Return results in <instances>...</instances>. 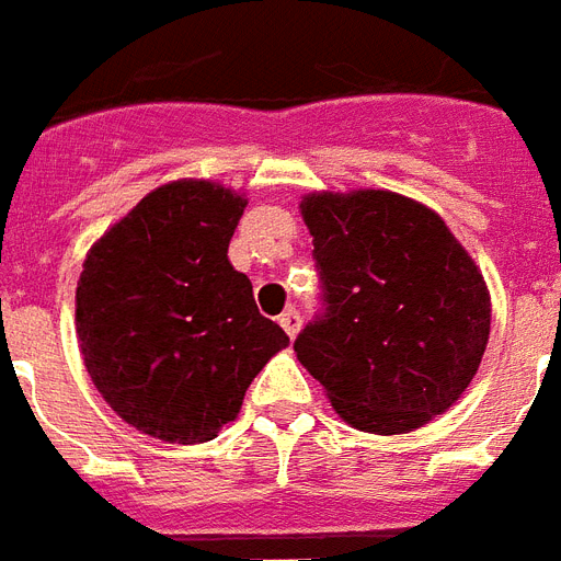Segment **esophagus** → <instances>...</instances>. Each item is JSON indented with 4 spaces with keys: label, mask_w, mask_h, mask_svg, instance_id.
Here are the masks:
<instances>
[{
    "label": "esophagus",
    "mask_w": 561,
    "mask_h": 561,
    "mask_svg": "<svg viewBox=\"0 0 561 561\" xmlns=\"http://www.w3.org/2000/svg\"><path fill=\"white\" fill-rule=\"evenodd\" d=\"M277 321H280V327H284L289 339H295V335H298V330H301V316H298L295 309H286L284 316L277 318Z\"/></svg>",
    "instance_id": "34e87169"
}]
</instances>
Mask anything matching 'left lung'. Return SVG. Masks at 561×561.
<instances>
[{
	"label": "left lung",
	"mask_w": 561,
	"mask_h": 561,
	"mask_svg": "<svg viewBox=\"0 0 561 561\" xmlns=\"http://www.w3.org/2000/svg\"><path fill=\"white\" fill-rule=\"evenodd\" d=\"M324 316L295 339L344 423L408 434L449 411L490 342V289L437 210L393 191L301 196Z\"/></svg>",
	"instance_id": "8db88e82"
}]
</instances>
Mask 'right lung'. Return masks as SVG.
Returning a JSON list of instances; mask_svg holds the SVG:
<instances>
[{"label": "right lung", "mask_w": 561, "mask_h": 561, "mask_svg": "<svg viewBox=\"0 0 561 561\" xmlns=\"http://www.w3.org/2000/svg\"><path fill=\"white\" fill-rule=\"evenodd\" d=\"M245 205L208 179L168 182L83 260L75 293L83 365L106 405L156 440H214L289 344L228 260Z\"/></svg>", "instance_id": "add662e5"}]
</instances>
